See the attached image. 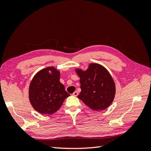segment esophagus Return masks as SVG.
<instances>
[{
  "label": "esophagus",
  "instance_id": "1",
  "mask_svg": "<svg viewBox=\"0 0 151 151\" xmlns=\"http://www.w3.org/2000/svg\"><path fill=\"white\" fill-rule=\"evenodd\" d=\"M78 94H79V93H78V92H77V91H75V92L72 94V95L74 96H77Z\"/></svg>",
  "mask_w": 151,
  "mask_h": 151
}]
</instances>
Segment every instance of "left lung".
<instances>
[{"label":"left lung","mask_w":151,"mask_h":151,"mask_svg":"<svg viewBox=\"0 0 151 151\" xmlns=\"http://www.w3.org/2000/svg\"><path fill=\"white\" fill-rule=\"evenodd\" d=\"M81 91L78 98L94 110H103L115 98V85L108 71L98 63H91L86 71L77 69Z\"/></svg>","instance_id":"left-lung-1"}]
</instances>
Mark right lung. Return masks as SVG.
Instances as JSON below:
<instances>
[{
	"label": "right lung",
	"instance_id": "add662e5",
	"mask_svg": "<svg viewBox=\"0 0 151 151\" xmlns=\"http://www.w3.org/2000/svg\"><path fill=\"white\" fill-rule=\"evenodd\" d=\"M69 96L60 82V72L52 67L39 71L29 85L30 103L36 111L42 114L51 115L56 112Z\"/></svg>",
	"mask_w": 151,
	"mask_h": 151
}]
</instances>
